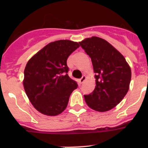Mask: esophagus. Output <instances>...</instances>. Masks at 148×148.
I'll list each match as a JSON object with an SVG mask.
<instances>
[{
    "mask_svg": "<svg viewBox=\"0 0 148 148\" xmlns=\"http://www.w3.org/2000/svg\"><path fill=\"white\" fill-rule=\"evenodd\" d=\"M85 79H86V77H85L84 75L82 76V78L79 79V83H80V84H82V83L84 82Z\"/></svg>",
    "mask_w": 148,
    "mask_h": 148,
    "instance_id": "esophagus-1",
    "label": "esophagus"
}]
</instances>
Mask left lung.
Segmentation results:
<instances>
[{
    "mask_svg": "<svg viewBox=\"0 0 148 148\" xmlns=\"http://www.w3.org/2000/svg\"><path fill=\"white\" fill-rule=\"evenodd\" d=\"M92 59L96 73V86L92 93L84 95L87 105L98 112H106L120 103L129 90L131 69L125 57L104 39L93 36L79 42Z\"/></svg>",
    "mask_w": 148,
    "mask_h": 148,
    "instance_id": "left-lung-1",
    "label": "left lung"
}]
</instances>
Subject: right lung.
Wrapping results in <instances>:
<instances>
[{"label":"right lung","mask_w":148,"mask_h":148,"mask_svg":"<svg viewBox=\"0 0 148 148\" xmlns=\"http://www.w3.org/2000/svg\"><path fill=\"white\" fill-rule=\"evenodd\" d=\"M79 47L78 43L69 40L53 41L28 62L23 86L30 102L42 114L57 115L67 107L78 84L69 77L66 60Z\"/></svg>","instance_id":"add662e5"}]
</instances>
